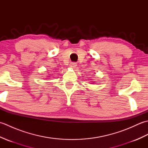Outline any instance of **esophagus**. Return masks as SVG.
<instances>
[{
  "label": "esophagus",
  "mask_w": 148,
  "mask_h": 148,
  "mask_svg": "<svg viewBox=\"0 0 148 148\" xmlns=\"http://www.w3.org/2000/svg\"><path fill=\"white\" fill-rule=\"evenodd\" d=\"M76 66H77L76 63L72 62V63H71V64H70V66H69V67H70L72 68V69H75V68L76 67Z\"/></svg>",
  "instance_id": "1"
}]
</instances>
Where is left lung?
Segmentation results:
<instances>
[{
	"label": "left lung",
	"mask_w": 148,
	"mask_h": 148,
	"mask_svg": "<svg viewBox=\"0 0 148 148\" xmlns=\"http://www.w3.org/2000/svg\"><path fill=\"white\" fill-rule=\"evenodd\" d=\"M93 83H94V81H93V82H92V83H91V84H93Z\"/></svg>",
	"instance_id": "8db88e82"
}]
</instances>
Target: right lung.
Segmentation results:
<instances>
[{"label": "right lung", "mask_w": 148, "mask_h": 148, "mask_svg": "<svg viewBox=\"0 0 148 148\" xmlns=\"http://www.w3.org/2000/svg\"><path fill=\"white\" fill-rule=\"evenodd\" d=\"M49 76H48V77H49Z\"/></svg>", "instance_id": "1"}]
</instances>
